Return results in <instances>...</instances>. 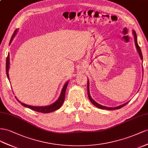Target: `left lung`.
Segmentation results:
<instances>
[{"label":"left lung","mask_w":148,"mask_h":148,"mask_svg":"<svg viewBox=\"0 0 148 148\" xmlns=\"http://www.w3.org/2000/svg\"><path fill=\"white\" fill-rule=\"evenodd\" d=\"M133 34H134V40H135V44H136V47H137V49H138V51L139 52V56L140 58H141V60H143V55H142V52H141V49H140L139 45L138 44V42H137V36H136V32L134 31H133ZM89 82L88 81V97H89V100L90 101V102L95 106L97 107L98 108H100V109H108V110H114V109H120L121 108H123V106H126L129 102H127V103H125L123 105H121L119 106H117V107H116V108H108V107H106V106H102L101 104H99L98 103H97L96 102L94 101L92 99V97H90V94H89Z\"/></svg>","instance_id":"1"}]
</instances>
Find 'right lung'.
<instances>
[{
    "instance_id": "add662e5",
    "label": "right lung",
    "mask_w": 148,
    "mask_h": 148,
    "mask_svg": "<svg viewBox=\"0 0 148 148\" xmlns=\"http://www.w3.org/2000/svg\"><path fill=\"white\" fill-rule=\"evenodd\" d=\"M17 30H16V31H14V33L13 34V35L11 37V39L10 41V43L11 42V41L12 40L13 38L14 37L15 35H16V34L17 32ZM9 54H8V56L7 57V59H6V74H7V76L8 77V79L9 80V73H8V71H9ZM68 84V82H66L65 85L64 86L63 88L62 89V92L61 94H60V95L59 97V99H58V101H56L54 103H53L51 105H49L48 106H44V107H36V106H29L27 104H25L24 103H21L19 101H18L17 99V100L19 102V103L22 105L26 107V108H28L29 109H32L33 111H35L37 112H42V113H49V112H51L52 111H54L56 110H58V109H59L60 108V106L62 105L63 103H64V99H65V94H66V90L67 88V86Z\"/></svg>"
}]
</instances>
